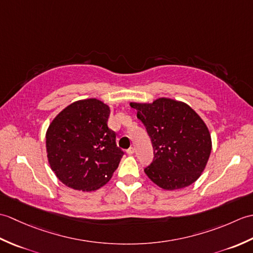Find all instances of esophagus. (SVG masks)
<instances>
[{
    "instance_id": "34e87169",
    "label": "esophagus",
    "mask_w": 253,
    "mask_h": 253,
    "mask_svg": "<svg viewBox=\"0 0 253 253\" xmlns=\"http://www.w3.org/2000/svg\"><path fill=\"white\" fill-rule=\"evenodd\" d=\"M127 153H128V154H129V155L133 154V153H135V149H133L132 147H130L129 149H128V150H127Z\"/></svg>"
}]
</instances>
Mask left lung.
<instances>
[{
  "mask_svg": "<svg viewBox=\"0 0 253 253\" xmlns=\"http://www.w3.org/2000/svg\"><path fill=\"white\" fill-rule=\"evenodd\" d=\"M151 139L153 160L144 173L166 190L195 182L206 169L212 150L206 124L189 105L160 98L153 103H130Z\"/></svg>",
  "mask_w": 253,
  "mask_h": 253,
  "instance_id": "left-lung-1",
  "label": "left lung"
}]
</instances>
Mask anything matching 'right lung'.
<instances>
[{"mask_svg":"<svg viewBox=\"0 0 253 253\" xmlns=\"http://www.w3.org/2000/svg\"><path fill=\"white\" fill-rule=\"evenodd\" d=\"M110 107L96 99L74 102L50 124L46 152L52 170L64 185L93 191L105 185L124 152L107 127Z\"/></svg>","mask_w":253,"mask_h":253,"instance_id":"obj_1","label":"right lung"}]
</instances>
